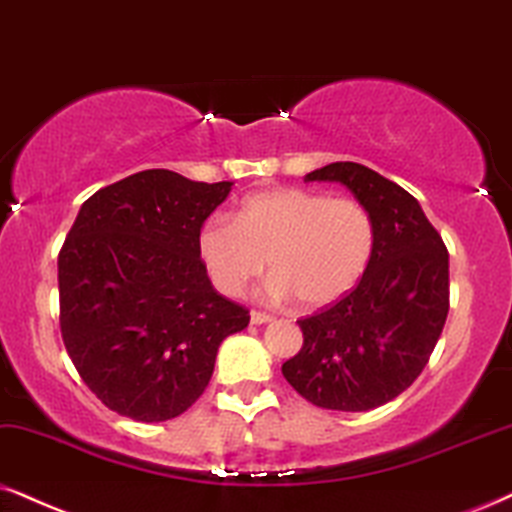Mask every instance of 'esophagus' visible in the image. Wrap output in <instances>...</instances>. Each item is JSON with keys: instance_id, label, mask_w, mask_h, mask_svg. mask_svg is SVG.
Masks as SVG:
<instances>
[{"instance_id": "obj_1", "label": "esophagus", "mask_w": 512, "mask_h": 512, "mask_svg": "<svg viewBox=\"0 0 512 512\" xmlns=\"http://www.w3.org/2000/svg\"><path fill=\"white\" fill-rule=\"evenodd\" d=\"M250 321L255 323V326H262V323L274 321V316L267 314V312H250Z\"/></svg>"}]
</instances>
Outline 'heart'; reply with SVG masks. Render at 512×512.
<instances>
[{
	"label": "heart",
	"instance_id": "heart-1",
	"mask_svg": "<svg viewBox=\"0 0 512 512\" xmlns=\"http://www.w3.org/2000/svg\"><path fill=\"white\" fill-rule=\"evenodd\" d=\"M373 248L375 224L364 203L295 186L250 193L234 222L212 217L198 231L200 262L219 293L243 295L269 260L267 293L297 297L304 309L331 307L352 293Z\"/></svg>",
	"mask_w": 512,
	"mask_h": 512
}]
</instances>
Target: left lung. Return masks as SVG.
Segmentation results:
<instances>
[{
    "instance_id": "left-lung-1",
    "label": "left lung",
    "mask_w": 512,
    "mask_h": 512,
    "mask_svg": "<svg viewBox=\"0 0 512 512\" xmlns=\"http://www.w3.org/2000/svg\"><path fill=\"white\" fill-rule=\"evenodd\" d=\"M304 181H338L371 212L375 248L364 278L333 307L300 319L304 345L283 378L314 406L371 411L428 364L449 314V252L409 191L359 163Z\"/></svg>"
}]
</instances>
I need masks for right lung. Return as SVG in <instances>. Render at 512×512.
I'll return each mask as SVG.
<instances>
[{"label": "right lung", "instance_id": "obj_1", "mask_svg": "<svg viewBox=\"0 0 512 512\" xmlns=\"http://www.w3.org/2000/svg\"><path fill=\"white\" fill-rule=\"evenodd\" d=\"M234 181L144 170L82 203L58 255L61 335L108 409L177 418L203 394L224 338L250 314L212 288L198 231Z\"/></svg>", "mask_w": 512, "mask_h": 512}]
</instances>
